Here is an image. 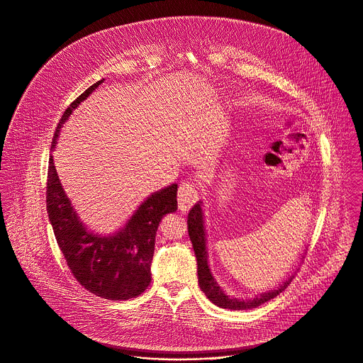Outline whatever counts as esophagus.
I'll list each match as a JSON object with an SVG mask.
<instances>
[{
	"label": "esophagus",
	"instance_id": "esophagus-1",
	"mask_svg": "<svg viewBox=\"0 0 363 363\" xmlns=\"http://www.w3.org/2000/svg\"><path fill=\"white\" fill-rule=\"evenodd\" d=\"M199 199V190L193 183H182L179 187V194H177V201H179V208L182 211H189L194 203Z\"/></svg>",
	"mask_w": 363,
	"mask_h": 363
}]
</instances>
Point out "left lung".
Masks as SVG:
<instances>
[{
  "mask_svg": "<svg viewBox=\"0 0 363 363\" xmlns=\"http://www.w3.org/2000/svg\"><path fill=\"white\" fill-rule=\"evenodd\" d=\"M187 228H189V237L193 243L194 247V253L197 257V273H199V284L201 287V291L206 293V296L218 307L223 308H230V310H250V308H256L260 304L274 298L276 296H279L281 291H284V289L291 283L290 277L289 280H286L277 290H272L267 291L256 298L252 300H243V298H234V297H228L223 289L217 284V281L214 280L210 267H208V262H207V247H206V233H204V221H203V210H201V203L196 204L187 217Z\"/></svg>",
  "mask_w": 363,
  "mask_h": 363,
  "instance_id": "obj_1",
  "label": "left lung"
}]
</instances>
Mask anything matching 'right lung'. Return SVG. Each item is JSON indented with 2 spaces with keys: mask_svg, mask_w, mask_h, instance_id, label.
Returning a JSON list of instances; mask_svg holds the SVG:
<instances>
[{
  "mask_svg": "<svg viewBox=\"0 0 363 363\" xmlns=\"http://www.w3.org/2000/svg\"><path fill=\"white\" fill-rule=\"evenodd\" d=\"M101 83L103 80L90 86L67 107L56 128L52 147L56 146L62 123ZM46 210L57 245L76 280L99 297L129 300L142 294L152 280L156 231L162 218L177 210V184L152 194L116 235L100 237L89 233L80 223L62 189L50 155Z\"/></svg>",
  "mask_w": 363,
  "mask_h": 363,
  "instance_id": "add662e5",
  "label": "right lung"
}]
</instances>
